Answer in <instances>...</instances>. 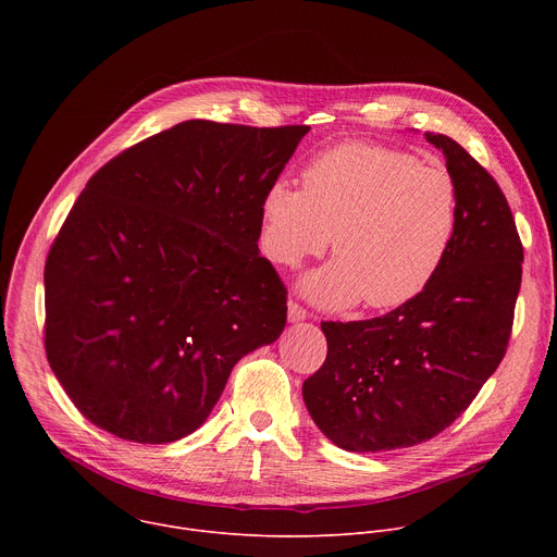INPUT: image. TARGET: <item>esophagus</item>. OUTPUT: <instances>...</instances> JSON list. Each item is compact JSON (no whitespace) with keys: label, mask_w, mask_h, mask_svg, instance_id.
<instances>
[{"label":"esophagus","mask_w":557,"mask_h":557,"mask_svg":"<svg viewBox=\"0 0 557 557\" xmlns=\"http://www.w3.org/2000/svg\"><path fill=\"white\" fill-rule=\"evenodd\" d=\"M308 317V312H306V308L301 306V304H297V301H288V320L290 322H304Z\"/></svg>","instance_id":"1"}]
</instances>
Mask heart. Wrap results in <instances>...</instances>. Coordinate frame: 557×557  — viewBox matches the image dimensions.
<instances>
[{"instance_id":"1","label":"heart","mask_w":557,"mask_h":557,"mask_svg":"<svg viewBox=\"0 0 557 557\" xmlns=\"http://www.w3.org/2000/svg\"><path fill=\"white\" fill-rule=\"evenodd\" d=\"M301 186L275 181L264 191L262 249L282 267H299L324 253L333 235L335 260L304 282L317 304L399 308L434 282L456 243V181L414 153L342 143L312 158Z\"/></svg>"}]
</instances>
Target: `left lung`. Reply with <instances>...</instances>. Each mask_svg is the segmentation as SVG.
<instances>
[{"instance_id":"1","label":"left lung","mask_w":557,"mask_h":557,"mask_svg":"<svg viewBox=\"0 0 557 557\" xmlns=\"http://www.w3.org/2000/svg\"><path fill=\"white\" fill-rule=\"evenodd\" d=\"M443 149L460 198L456 243L412 301L361 322H322L324 366L304 404L335 445L389 451L425 443L475 399L507 352L522 282V243L494 176L454 138Z\"/></svg>"}]
</instances>
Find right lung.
Here are the masks:
<instances>
[{
	"label": "right lung",
	"instance_id": "1",
	"mask_svg": "<svg viewBox=\"0 0 557 557\" xmlns=\"http://www.w3.org/2000/svg\"><path fill=\"white\" fill-rule=\"evenodd\" d=\"M308 125L185 121L114 156L50 247L46 357L97 428L161 445L198 430L233 366L286 326L260 205Z\"/></svg>",
	"mask_w": 557,
	"mask_h": 557
}]
</instances>
